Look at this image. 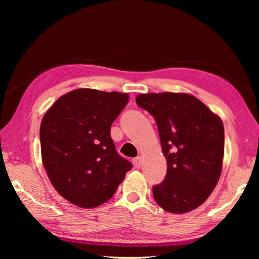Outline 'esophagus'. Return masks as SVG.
<instances>
[{
  "mask_svg": "<svg viewBox=\"0 0 259 259\" xmlns=\"http://www.w3.org/2000/svg\"><path fill=\"white\" fill-rule=\"evenodd\" d=\"M133 165L136 168H140L141 165H143V157H137L133 159Z\"/></svg>",
  "mask_w": 259,
  "mask_h": 259,
  "instance_id": "34e87169",
  "label": "esophagus"
}]
</instances>
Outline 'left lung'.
I'll list each match as a JSON object with an SVG mask.
<instances>
[{
	"instance_id": "obj_1",
	"label": "left lung",
	"mask_w": 259,
	"mask_h": 259,
	"mask_svg": "<svg viewBox=\"0 0 259 259\" xmlns=\"http://www.w3.org/2000/svg\"><path fill=\"white\" fill-rule=\"evenodd\" d=\"M153 115L167 160L164 182L153 186L159 206L185 213L200 206L217 185L224 155V126L200 100L185 93L139 94Z\"/></svg>"
}]
</instances>
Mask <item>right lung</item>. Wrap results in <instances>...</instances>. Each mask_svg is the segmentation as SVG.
<instances>
[{"instance_id":"right-lung-1","label":"right lung","mask_w":259,"mask_h":259,"mask_svg":"<svg viewBox=\"0 0 259 259\" xmlns=\"http://www.w3.org/2000/svg\"><path fill=\"white\" fill-rule=\"evenodd\" d=\"M128 94L80 88L59 98L40 127L42 162L59 194L92 208L109 200L132 168L111 138Z\"/></svg>"}]
</instances>
